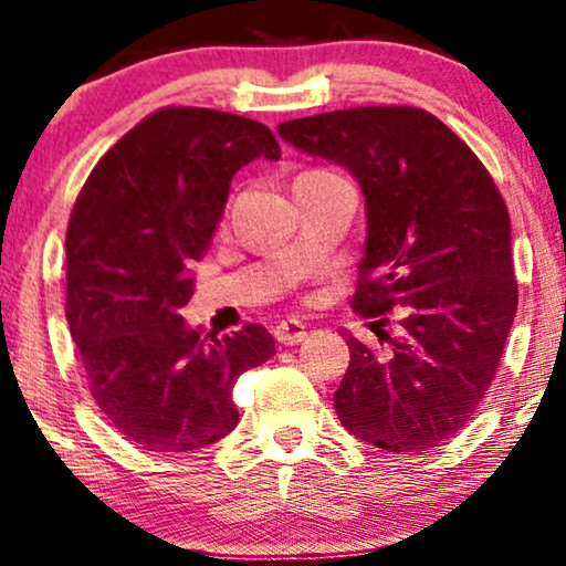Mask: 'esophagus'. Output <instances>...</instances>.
I'll return each instance as SVG.
<instances>
[{"instance_id": "34e87169", "label": "esophagus", "mask_w": 566, "mask_h": 566, "mask_svg": "<svg viewBox=\"0 0 566 566\" xmlns=\"http://www.w3.org/2000/svg\"><path fill=\"white\" fill-rule=\"evenodd\" d=\"M305 331H307V321L303 318V315H287V318H282L276 323L274 334H276V342L295 344L305 336Z\"/></svg>"}]
</instances>
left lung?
Segmentation results:
<instances>
[{"label": "left lung", "instance_id": "obj_1", "mask_svg": "<svg viewBox=\"0 0 566 566\" xmlns=\"http://www.w3.org/2000/svg\"><path fill=\"white\" fill-rule=\"evenodd\" d=\"M357 176L367 209L357 307L378 344L346 336L342 424L390 453H421L473 417L517 307L510 212L479 155L419 105H359L279 124ZM384 269L380 277L371 274Z\"/></svg>", "mask_w": 566, "mask_h": 566}]
</instances>
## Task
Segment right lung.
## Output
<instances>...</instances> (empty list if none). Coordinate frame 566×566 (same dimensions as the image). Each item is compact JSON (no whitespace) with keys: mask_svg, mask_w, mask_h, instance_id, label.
<instances>
[{"mask_svg":"<svg viewBox=\"0 0 566 566\" xmlns=\"http://www.w3.org/2000/svg\"><path fill=\"white\" fill-rule=\"evenodd\" d=\"M282 149L261 120L163 105L113 142L66 224V323L97 409L132 446L188 453L238 424L232 386L274 354L263 323L201 336L178 311L230 180ZM238 323V318L232 321Z\"/></svg>","mask_w":566,"mask_h":566,"instance_id":"right-lung-1","label":"right lung"}]
</instances>
